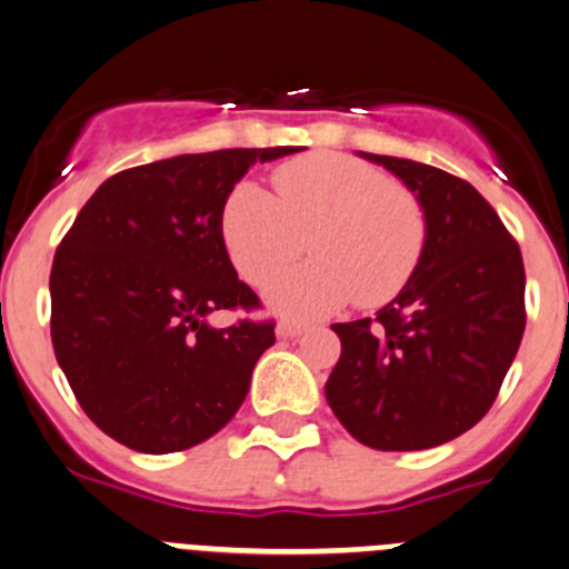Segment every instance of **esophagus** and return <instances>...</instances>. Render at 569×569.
Returning <instances> with one entry per match:
<instances>
[{
    "label": "esophagus",
    "mask_w": 569,
    "mask_h": 569,
    "mask_svg": "<svg viewBox=\"0 0 569 569\" xmlns=\"http://www.w3.org/2000/svg\"><path fill=\"white\" fill-rule=\"evenodd\" d=\"M306 325H297V321H280L278 325V336L280 338H300L306 332Z\"/></svg>",
    "instance_id": "esophagus-1"
}]
</instances>
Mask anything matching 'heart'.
<instances>
[{
	"instance_id": "b5f03b06",
	"label": "heart",
	"mask_w": 569,
	"mask_h": 569,
	"mask_svg": "<svg viewBox=\"0 0 569 569\" xmlns=\"http://www.w3.org/2000/svg\"><path fill=\"white\" fill-rule=\"evenodd\" d=\"M274 194L242 181L226 198L222 244L237 272L263 286L305 249L318 261L281 276L267 302L289 319L330 317L391 302L412 280L429 239L416 192L347 153L317 151L272 173Z\"/></svg>"
}]
</instances>
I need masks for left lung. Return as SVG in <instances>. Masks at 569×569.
<instances>
[{
    "instance_id": "obj_1",
    "label": "left lung",
    "mask_w": 569,
    "mask_h": 569,
    "mask_svg": "<svg viewBox=\"0 0 569 569\" xmlns=\"http://www.w3.org/2000/svg\"><path fill=\"white\" fill-rule=\"evenodd\" d=\"M423 203L427 250L377 319L332 325L341 358L327 405L355 440L380 451L449 443L485 418L526 330V269L490 203L432 164L360 153Z\"/></svg>"
}]
</instances>
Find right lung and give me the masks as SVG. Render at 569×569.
<instances>
[{"instance_id":"right-lung-1","label":"right lung","mask_w":569,"mask_h":569,"mask_svg":"<svg viewBox=\"0 0 569 569\" xmlns=\"http://www.w3.org/2000/svg\"><path fill=\"white\" fill-rule=\"evenodd\" d=\"M300 148H226L120 170L82 206L51 263V343L90 421L142 455L220 432L274 343L220 233L226 198L256 162Z\"/></svg>"}]
</instances>
